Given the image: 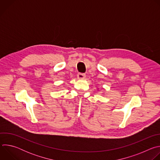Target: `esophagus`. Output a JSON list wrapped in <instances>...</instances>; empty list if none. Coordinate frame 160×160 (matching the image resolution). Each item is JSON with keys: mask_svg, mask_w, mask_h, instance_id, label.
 <instances>
[{"mask_svg": "<svg viewBox=\"0 0 160 160\" xmlns=\"http://www.w3.org/2000/svg\"><path fill=\"white\" fill-rule=\"evenodd\" d=\"M77 77H78V78H80V79H82V78H84L85 77V73H78Z\"/></svg>", "mask_w": 160, "mask_h": 160, "instance_id": "34e87169", "label": "esophagus"}]
</instances>
